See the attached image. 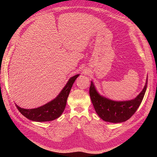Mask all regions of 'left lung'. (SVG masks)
<instances>
[{
	"label": "left lung",
	"mask_w": 157,
	"mask_h": 157,
	"mask_svg": "<svg viewBox=\"0 0 157 157\" xmlns=\"http://www.w3.org/2000/svg\"><path fill=\"white\" fill-rule=\"evenodd\" d=\"M147 87V79L142 91L136 98L128 101H116L101 95L91 81L89 95L100 118L111 123H121L129 119L136 113L143 100Z\"/></svg>",
	"instance_id": "obj_1"
}]
</instances>
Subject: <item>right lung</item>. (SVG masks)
<instances>
[{
    "label": "right lung",
    "instance_id": "add662e5",
    "mask_svg": "<svg viewBox=\"0 0 157 157\" xmlns=\"http://www.w3.org/2000/svg\"><path fill=\"white\" fill-rule=\"evenodd\" d=\"M79 76L76 75L70 78L57 97L46 104L30 109L21 108L16 104L18 110L22 115L32 121L47 122L58 118L63 113L73 84Z\"/></svg>",
    "mask_w": 157,
    "mask_h": 157
}]
</instances>
